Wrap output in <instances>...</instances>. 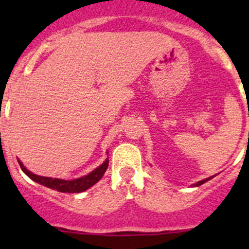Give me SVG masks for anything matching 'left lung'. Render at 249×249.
I'll return each instance as SVG.
<instances>
[{
    "label": "left lung",
    "instance_id": "1",
    "mask_svg": "<svg viewBox=\"0 0 249 249\" xmlns=\"http://www.w3.org/2000/svg\"><path fill=\"white\" fill-rule=\"evenodd\" d=\"M213 177H214V176H212V177H208V178H206V179H202V180H200V182L195 183V184H194V187H199V185L203 184V183H206V182H207V180H210L211 178H213Z\"/></svg>",
    "mask_w": 249,
    "mask_h": 249
}]
</instances>
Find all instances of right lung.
Segmentation results:
<instances>
[{"label": "right lung", "mask_w": 249, "mask_h": 249, "mask_svg": "<svg viewBox=\"0 0 249 249\" xmlns=\"http://www.w3.org/2000/svg\"><path fill=\"white\" fill-rule=\"evenodd\" d=\"M19 161L20 167H21L22 171L25 172V175L29 176L32 180L39 183V184L44 185V187L50 188V189L57 190L60 193H82L84 190L89 189L90 187L95 184V183L99 182L102 178L104 173L106 172L107 167H108V159L105 160L104 164L101 166L96 167L94 171H91L89 175L84 176V177L77 178V179H60V178H52V177H42V176L35 175V173L30 172L24 165L21 164L20 160Z\"/></svg>", "instance_id": "obj_1"}]
</instances>
